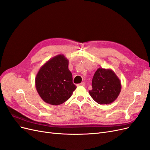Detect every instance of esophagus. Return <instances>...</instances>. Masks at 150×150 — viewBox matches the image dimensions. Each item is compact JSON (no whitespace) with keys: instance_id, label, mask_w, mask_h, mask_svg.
<instances>
[{"instance_id":"1","label":"esophagus","mask_w":150,"mask_h":150,"mask_svg":"<svg viewBox=\"0 0 150 150\" xmlns=\"http://www.w3.org/2000/svg\"><path fill=\"white\" fill-rule=\"evenodd\" d=\"M84 84H85V83L83 82V83H80V84H78V85H77V86H84Z\"/></svg>"}]
</instances>
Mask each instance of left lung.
Here are the masks:
<instances>
[{
	"mask_svg": "<svg viewBox=\"0 0 150 150\" xmlns=\"http://www.w3.org/2000/svg\"><path fill=\"white\" fill-rule=\"evenodd\" d=\"M90 96L99 104H109L114 102L121 90V81L111 69L99 67L92 80Z\"/></svg>",
	"mask_w": 150,
	"mask_h": 150,
	"instance_id": "1",
	"label": "left lung"
}]
</instances>
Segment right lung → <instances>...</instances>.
Returning a JSON list of instances; mask_svg holds the SVG:
<instances>
[{"label":"right lung","mask_w":150,"mask_h":150,"mask_svg":"<svg viewBox=\"0 0 150 150\" xmlns=\"http://www.w3.org/2000/svg\"><path fill=\"white\" fill-rule=\"evenodd\" d=\"M68 65L69 60L63 54H59L40 68L35 84L39 95L45 103L59 105L69 99L76 89Z\"/></svg>","instance_id":"obj_1"}]
</instances>
